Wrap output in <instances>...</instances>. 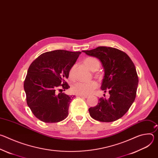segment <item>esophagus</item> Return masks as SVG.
Instances as JSON below:
<instances>
[{"instance_id": "obj_1", "label": "esophagus", "mask_w": 158, "mask_h": 158, "mask_svg": "<svg viewBox=\"0 0 158 158\" xmlns=\"http://www.w3.org/2000/svg\"><path fill=\"white\" fill-rule=\"evenodd\" d=\"M80 97L81 98H88V96H86V95H79Z\"/></svg>"}]
</instances>
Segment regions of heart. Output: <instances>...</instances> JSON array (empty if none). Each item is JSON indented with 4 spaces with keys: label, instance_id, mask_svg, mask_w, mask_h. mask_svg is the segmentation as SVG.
<instances>
[{
    "label": "heart",
    "instance_id": "b5f03b06",
    "mask_svg": "<svg viewBox=\"0 0 158 158\" xmlns=\"http://www.w3.org/2000/svg\"><path fill=\"white\" fill-rule=\"evenodd\" d=\"M84 65L87 68L93 72L98 71L100 67L99 60L93 57H89L84 60ZM76 65H73L69 71V77L70 79L74 78V69ZM98 77H100L99 75H97ZM98 87V84L95 81H91L89 82H77L74 83L71 87V91L73 93L79 95H89L94 92V90Z\"/></svg>",
    "mask_w": 158,
    "mask_h": 158
}]
</instances>
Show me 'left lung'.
Masks as SVG:
<instances>
[{"instance_id":"left-lung-1","label":"left lung","mask_w":158,"mask_h":158,"mask_svg":"<svg viewBox=\"0 0 158 158\" xmlns=\"http://www.w3.org/2000/svg\"><path fill=\"white\" fill-rule=\"evenodd\" d=\"M82 52L101 60L104 69L101 88L110 94L109 99L101 98L98 105L89 109L90 116L101 122L119 119L136 96L138 77L134 63L125 52L113 48L100 46Z\"/></svg>"}]
</instances>
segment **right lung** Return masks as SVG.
<instances>
[{
  "label": "right lung",
  "mask_w": 158,
  "mask_h": 158,
  "mask_svg": "<svg viewBox=\"0 0 158 158\" xmlns=\"http://www.w3.org/2000/svg\"><path fill=\"white\" fill-rule=\"evenodd\" d=\"M81 52L56 50L40 55L30 65L24 87L27 104L34 115L48 123L60 122L68 116L74 96L62 93L69 88L65 81ZM61 92L57 94L56 90Z\"/></svg>",
  "instance_id": "right-lung-1"
}]
</instances>
